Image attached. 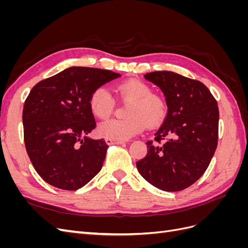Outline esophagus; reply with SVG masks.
<instances>
[{
  "label": "esophagus",
  "mask_w": 248,
  "mask_h": 248,
  "mask_svg": "<svg viewBox=\"0 0 248 248\" xmlns=\"http://www.w3.org/2000/svg\"><path fill=\"white\" fill-rule=\"evenodd\" d=\"M106 141L108 145H123V144H125L124 140H114V139H106Z\"/></svg>",
  "instance_id": "34e87169"
}]
</instances>
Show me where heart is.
<instances>
[{
	"instance_id": "obj_1",
	"label": "heart",
	"mask_w": 248,
	"mask_h": 248,
	"mask_svg": "<svg viewBox=\"0 0 248 248\" xmlns=\"http://www.w3.org/2000/svg\"><path fill=\"white\" fill-rule=\"evenodd\" d=\"M117 93L123 99L130 101L126 108V119H111L98 127V133L107 139L128 140L146 128L159 126L168 116V103L161 96L151 94L144 81L128 79L116 87ZM115 102L106 87H98L90 95L89 108L92 114L106 120L114 109Z\"/></svg>"
}]
</instances>
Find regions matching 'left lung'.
Returning <instances> with one entry per match:
<instances>
[{
    "instance_id": "left-lung-1",
    "label": "left lung",
    "mask_w": 248,
    "mask_h": 248,
    "mask_svg": "<svg viewBox=\"0 0 248 248\" xmlns=\"http://www.w3.org/2000/svg\"><path fill=\"white\" fill-rule=\"evenodd\" d=\"M145 78L159 87L168 116L147 141L148 153L137 162L141 177L164 191H180L202 176L218 140L219 111L209 89L201 81L171 71H154Z\"/></svg>"
}]
</instances>
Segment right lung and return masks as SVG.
Instances as JSON below:
<instances>
[{"label": "right lung", "instance_id": "add662e5", "mask_svg": "<svg viewBox=\"0 0 248 248\" xmlns=\"http://www.w3.org/2000/svg\"><path fill=\"white\" fill-rule=\"evenodd\" d=\"M121 74L90 67H70L39 81L22 110L27 153L46 183L77 190L100 171L108 144L88 134L95 127L89 108L96 88Z\"/></svg>", "mask_w": 248, "mask_h": 248}]
</instances>
